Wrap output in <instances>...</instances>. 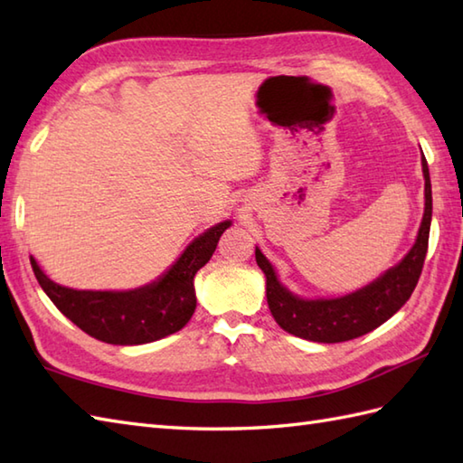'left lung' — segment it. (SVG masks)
I'll return each instance as SVG.
<instances>
[{"label": "left lung", "mask_w": 463, "mask_h": 463, "mask_svg": "<svg viewBox=\"0 0 463 463\" xmlns=\"http://www.w3.org/2000/svg\"><path fill=\"white\" fill-rule=\"evenodd\" d=\"M421 169L426 179V211L418 241L398 267L390 269L366 288L334 300H302L282 287L270 262L257 249V264L267 277L269 308L280 328L312 342H346L378 328L404 307L424 269L430 239L431 184L426 156L421 159Z\"/></svg>", "instance_id": "1"}]
</instances>
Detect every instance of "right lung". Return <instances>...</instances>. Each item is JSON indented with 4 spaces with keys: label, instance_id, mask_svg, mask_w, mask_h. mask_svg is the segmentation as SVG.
Returning a JSON list of instances; mask_svg holds the SVG:
<instances>
[{
    "label": "right lung",
    "instance_id": "1",
    "mask_svg": "<svg viewBox=\"0 0 463 463\" xmlns=\"http://www.w3.org/2000/svg\"><path fill=\"white\" fill-rule=\"evenodd\" d=\"M229 226L231 221L213 226L186 247L183 257L163 279L131 292H93L59 287L45 277L33 257L29 260L39 287L75 326L101 342L131 346L169 336L191 320L196 308L194 274L211 260L221 234Z\"/></svg>",
    "mask_w": 463,
    "mask_h": 463
}]
</instances>
